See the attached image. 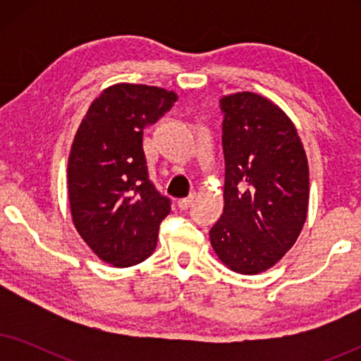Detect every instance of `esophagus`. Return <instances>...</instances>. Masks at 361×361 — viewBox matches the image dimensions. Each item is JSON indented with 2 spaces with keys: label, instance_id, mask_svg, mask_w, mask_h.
<instances>
[{
  "label": "esophagus",
  "instance_id": "esophagus-1",
  "mask_svg": "<svg viewBox=\"0 0 361 361\" xmlns=\"http://www.w3.org/2000/svg\"><path fill=\"white\" fill-rule=\"evenodd\" d=\"M194 202H195V194H190L189 197H185V199L179 200V209H182V210L190 209V207L194 205Z\"/></svg>",
  "mask_w": 361,
  "mask_h": 361
}]
</instances>
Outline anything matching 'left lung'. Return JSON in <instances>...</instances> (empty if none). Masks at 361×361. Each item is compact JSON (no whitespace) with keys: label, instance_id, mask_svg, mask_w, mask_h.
<instances>
[{"label":"left lung","instance_id":"left-lung-1","mask_svg":"<svg viewBox=\"0 0 361 361\" xmlns=\"http://www.w3.org/2000/svg\"><path fill=\"white\" fill-rule=\"evenodd\" d=\"M224 214L210 243L226 268L259 274L298 240L307 219L309 166L290 118L253 92L221 97Z\"/></svg>","mask_w":361,"mask_h":361}]
</instances>
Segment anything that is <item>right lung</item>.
<instances>
[{
	"label": "right lung",
	"instance_id": "right-lung-1",
	"mask_svg": "<svg viewBox=\"0 0 361 361\" xmlns=\"http://www.w3.org/2000/svg\"><path fill=\"white\" fill-rule=\"evenodd\" d=\"M177 100L159 87L116 83L92 102L67 164L72 221L98 258L116 268L149 258L171 200L149 180L142 131Z\"/></svg>",
	"mask_w": 361,
	"mask_h": 361
}]
</instances>
